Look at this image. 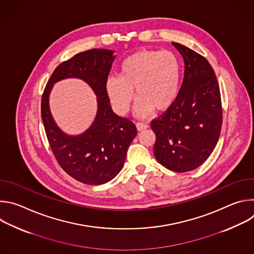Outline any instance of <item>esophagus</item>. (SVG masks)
Listing matches in <instances>:
<instances>
[{
	"label": "esophagus",
	"mask_w": 254,
	"mask_h": 254,
	"mask_svg": "<svg viewBox=\"0 0 254 254\" xmlns=\"http://www.w3.org/2000/svg\"><path fill=\"white\" fill-rule=\"evenodd\" d=\"M147 127H149V125L146 124V123H143V122H137L136 123L137 130H141V129H144V128H147Z\"/></svg>",
	"instance_id": "34e87169"
}]
</instances>
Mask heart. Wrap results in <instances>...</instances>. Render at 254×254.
<instances>
[{
  "label": "heart",
  "instance_id": "heart-1",
  "mask_svg": "<svg viewBox=\"0 0 254 254\" xmlns=\"http://www.w3.org/2000/svg\"><path fill=\"white\" fill-rule=\"evenodd\" d=\"M180 79L181 66L175 54L142 49L122 61L119 76L106 80V92L116 111L124 115L129 110L134 89L137 113L144 116L153 110H169L178 96Z\"/></svg>",
  "mask_w": 254,
  "mask_h": 254
}]
</instances>
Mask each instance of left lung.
Segmentation results:
<instances>
[{"instance_id":"8db88e82","label":"left lung","mask_w":254,"mask_h":254,"mask_svg":"<svg viewBox=\"0 0 254 254\" xmlns=\"http://www.w3.org/2000/svg\"><path fill=\"white\" fill-rule=\"evenodd\" d=\"M184 58V80L174 104L151 122L154 155L167 169L184 173L212 154L222 127V104L215 72L205 57L172 42Z\"/></svg>"}]
</instances>
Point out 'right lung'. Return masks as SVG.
<instances>
[{
    "label": "right lung",
    "mask_w": 254,
    "mask_h": 254,
    "mask_svg": "<svg viewBox=\"0 0 254 254\" xmlns=\"http://www.w3.org/2000/svg\"><path fill=\"white\" fill-rule=\"evenodd\" d=\"M114 51L90 49L59 64L49 78L41 100V117L53 155L72 178L88 185L110 182L123 169L127 152L136 134L134 124L116 115L106 92V80L115 60ZM76 77L98 95V115L80 136L69 137L56 126L49 110V93L57 81Z\"/></svg>",
    "instance_id": "obj_1"
}]
</instances>
